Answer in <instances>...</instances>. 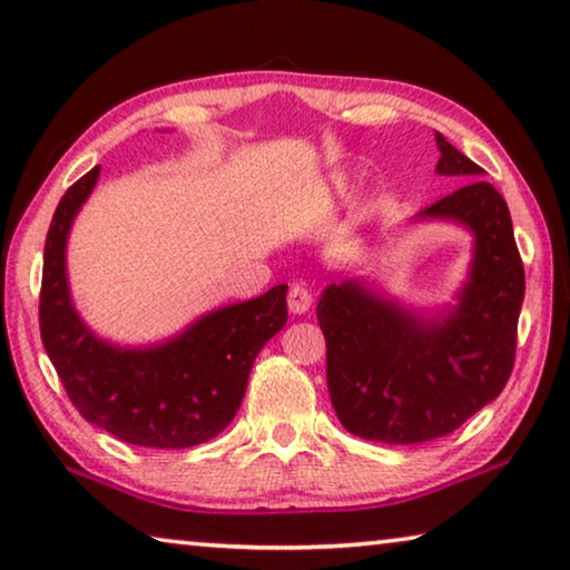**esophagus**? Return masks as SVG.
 <instances>
[{"instance_id": "1", "label": "esophagus", "mask_w": 570, "mask_h": 570, "mask_svg": "<svg viewBox=\"0 0 570 570\" xmlns=\"http://www.w3.org/2000/svg\"><path fill=\"white\" fill-rule=\"evenodd\" d=\"M309 306H312V294L306 292L304 286L296 284L288 288V312L304 314V312H309Z\"/></svg>"}]
</instances>
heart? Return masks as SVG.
Returning <instances> with one entry per match:
<instances>
[{
	"label": "heart",
	"mask_w": 570,
	"mask_h": 570,
	"mask_svg": "<svg viewBox=\"0 0 570 570\" xmlns=\"http://www.w3.org/2000/svg\"><path fill=\"white\" fill-rule=\"evenodd\" d=\"M347 187H350V177L347 175H334L332 177V189L337 195H342V193H347Z\"/></svg>",
	"instance_id": "obj_1"
}]
</instances>
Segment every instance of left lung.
<instances>
[{
  "label": "left lung",
  "instance_id": "left-lung-1",
  "mask_svg": "<svg viewBox=\"0 0 570 570\" xmlns=\"http://www.w3.org/2000/svg\"><path fill=\"white\" fill-rule=\"evenodd\" d=\"M436 147V175L466 185L411 223H454L472 236L454 302L411 304L340 271L317 302L334 413L350 433L383 444L446 436L492 403L512 373L525 271L508 203L439 131Z\"/></svg>",
  "mask_w": 570,
  "mask_h": 570
}]
</instances>
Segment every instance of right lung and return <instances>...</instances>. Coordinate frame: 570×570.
Returning a JSON list of instances; mask_svg holds the SVG:
<instances>
[{
  "mask_svg": "<svg viewBox=\"0 0 570 570\" xmlns=\"http://www.w3.org/2000/svg\"><path fill=\"white\" fill-rule=\"evenodd\" d=\"M94 167L62 195L42 256L40 334L68 399L88 423L147 449L205 444L240 409L253 360L286 324V284L225 304L149 345H119L88 327L68 282V238L94 193Z\"/></svg>",
  "mask_w": 570,
  "mask_h": 570,
  "instance_id": "obj_1",
  "label": "right lung"
}]
</instances>
